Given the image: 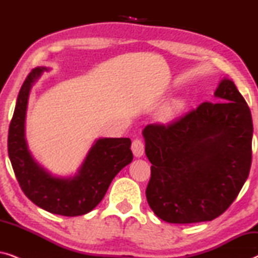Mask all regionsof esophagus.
I'll list each match as a JSON object with an SVG mask.
<instances>
[{
    "mask_svg": "<svg viewBox=\"0 0 258 258\" xmlns=\"http://www.w3.org/2000/svg\"><path fill=\"white\" fill-rule=\"evenodd\" d=\"M132 150H133L134 156H135V157H142L143 154H144V143L139 139L134 140V142L132 144Z\"/></svg>",
    "mask_w": 258,
    "mask_h": 258,
    "instance_id": "obj_1",
    "label": "esophagus"
}]
</instances>
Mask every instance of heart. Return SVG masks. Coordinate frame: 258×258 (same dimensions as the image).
<instances>
[{
    "label": "heart",
    "instance_id": "obj_1",
    "mask_svg": "<svg viewBox=\"0 0 258 258\" xmlns=\"http://www.w3.org/2000/svg\"><path fill=\"white\" fill-rule=\"evenodd\" d=\"M186 107L185 98L177 97L169 102L168 104L164 105L160 112V121L162 123H170L171 121L177 117L181 112L184 110Z\"/></svg>",
    "mask_w": 258,
    "mask_h": 258
}]
</instances>
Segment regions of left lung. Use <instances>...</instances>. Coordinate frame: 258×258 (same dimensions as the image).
Wrapping results in <instances>:
<instances>
[{"label": "left lung", "instance_id": "8db88e82", "mask_svg": "<svg viewBox=\"0 0 258 258\" xmlns=\"http://www.w3.org/2000/svg\"><path fill=\"white\" fill-rule=\"evenodd\" d=\"M169 125L143 129L151 177L146 195L151 210L168 223L211 221L234 202L251 167L252 118L231 80Z\"/></svg>", "mask_w": 258, "mask_h": 258}]
</instances>
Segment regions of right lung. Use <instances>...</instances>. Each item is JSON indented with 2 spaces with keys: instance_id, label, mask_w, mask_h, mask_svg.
<instances>
[{
  "instance_id": "1",
  "label": "right lung",
  "mask_w": 258,
  "mask_h": 258,
  "mask_svg": "<svg viewBox=\"0 0 258 258\" xmlns=\"http://www.w3.org/2000/svg\"><path fill=\"white\" fill-rule=\"evenodd\" d=\"M48 70L47 67L33 69L21 87L9 125L8 154L21 189L31 202L51 214L80 216L103 200L115 176L132 163V141L126 137L95 140L73 176L52 175L42 167L28 148L26 115L31 88Z\"/></svg>"
}]
</instances>
